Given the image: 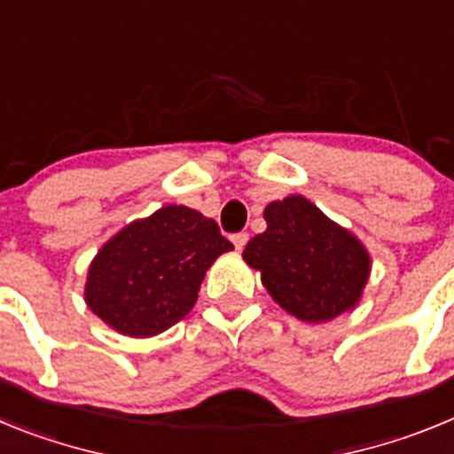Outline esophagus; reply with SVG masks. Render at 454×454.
<instances>
[{
  "label": "esophagus",
  "instance_id": "1",
  "mask_svg": "<svg viewBox=\"0 0 454 454\" xmlns=\"http://www.w3.org/2000/svg\"><path fill=\"white\" fill-rule=\"evenodd\" d=\"M247 240H250V236H247L246 231H239V234L231 236V243H234L236 250H243V247L247 246Z\"/></svg>",
  "mask_w": 454,
  "mask_h": 454
}]
</instances>
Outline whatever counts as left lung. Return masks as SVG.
Returning <instances> with one entry per match:
<instances>
[{"mask_svg": "<svg viewBox=\"0 0 454 454\" xmlns=\"http://www.w3.org/2000/svg\"><path fill=\"white\" fill-rule=\"evenodd\" d=\"M266 231L243 250L247 266L284 311L304 323H327L362 300L371 254L362 240L302 195L270 202Z\"/></svg>", "mask_w": 454, "mask_h": 454, "instance_id": "obj_1", "label": "left lung"}]
</instances>
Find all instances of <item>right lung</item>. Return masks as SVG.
I'll return each instance as SVG.
<instances>
[{
	"label": "right lung",
	"instance_id": "right-lung-1",
	"mask_svg": "<svg viewBox=\"0 0 454 454\" xmlns=\"http://www.w3.org/2000/svg\"><path fill=\"white\" fill-rule=\"evenodd\" d=\"M230 250L215 220L168 204L104 243L88 268L83 298L120 334L156 336L191 311L207 270Z\"/></svg>",
	"mask_w": 454,
	"mask_h": 454
}]
</instances>
